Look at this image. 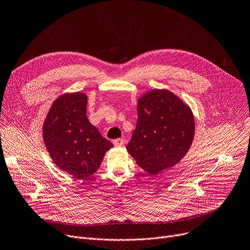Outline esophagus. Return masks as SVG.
Returning <instances> with one entry per match:
<instances>
[{
	"label": "esophagus",
	"instance_id": "1",
	"mask_svg": "<svg viewBox=\"0 0 250 250\" xmlns=\"http://www.w3.org/2000/svg\"><path fill=\"white\" fill-rule=\"evenodd\" d=\"M124 143H125L124 139H116V140L113 141V145L115 146H122L124 145Z\"/></svg>",
	"mask_w": 250,
	"mask_h": 250
}]
</instances>
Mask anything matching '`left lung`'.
<instances>
[{
  "label": "left lung",
  "instance_id": "obj_1",
  "mask_svg": "<svg viewBox=\"0 0 250 250\" xmlns=\"http://www.w3.org/2000/svg\"><path fill=\"white\" fill-rule=\"evenodd\" d=\"M138 122L126 146L140 167L157 175L188 153L195 121L188 104L168 89L147 91L138 99Z\"/></svg>",
  "mask_w": 250,
  "mask_h": 250
}]
</instances>
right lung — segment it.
I'll use <instances>...</instances> for the list:
<instances>
[{
    "label": "right lung",
    "mask_w": 250,
    "mask_h": 250,
    "mask_svg": "<svg viewBox=\"0 0 250 250\" xmlns=\"http://www.w3.org/2000/svg\"><path fill=\"white\" fill-rule=\"evenodd\" d=\"M87 96L64 93L50 107L43 124V141L57 167L76 179L93 175L113 145L86 116Z\"/></svg>",
    "instance_id": "1"
}]
</instances>
